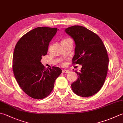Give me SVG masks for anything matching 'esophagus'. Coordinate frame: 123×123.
Returning <instances> with one entry per match:
<instances>
[{
    "mask_svg": "<svg viewBox=\"0 0 123 123\" xmlns=\"http://www.w3.org/2000/svg\"><path fill=\"white\" fill-rule=\"evenodd\" d=\"M69 72V71L68 70H62V73H63V74H66V73H68Z\"/></svg>",
    "mask_w": 123,
    "mask_h": 123,
    "instance_id": "obj_1",
    "label": "esophagus"
}]
</instances>
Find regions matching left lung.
<instances>
[{"label":"left lung","instance_id":"1","mask_svg":"<svg viewBox=\"0 0 123 123\" xmlns=\"http://www.w3.org/2000/svg\"><path fill=\"white\" fill-rule=\"evenodd\" d=\"M65 32L75 43L73 63L81 64L77 80L71 84L73 92L78 96L88 97L101 88L106 78L109 58L107 51L98 36L80 25L65 29Z\"/></svg>","mask_w":123,"mask_h":123}]
</instances>
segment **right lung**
Instances as JSON below:
<instances>
[{
  "label": "right lung",
  "mask_w": 123,
  "mask_h": 123,
  "mask_svg": "<svg viewBox=\"0 0 123 123\" xmlns=\"http://www.w3.org/2000/svg\"><path fill=\"white\" fill-rule=\"evenodd\" d=\"M57 28L38 27L22 37L15 47L13 70L22 90L31 98L43 99L49 95L54 82L62 73L58 67L47 69L41 63L47 54L49 43Z\"/></svg>",
  "instance_id": "1"
}]
</instances>
